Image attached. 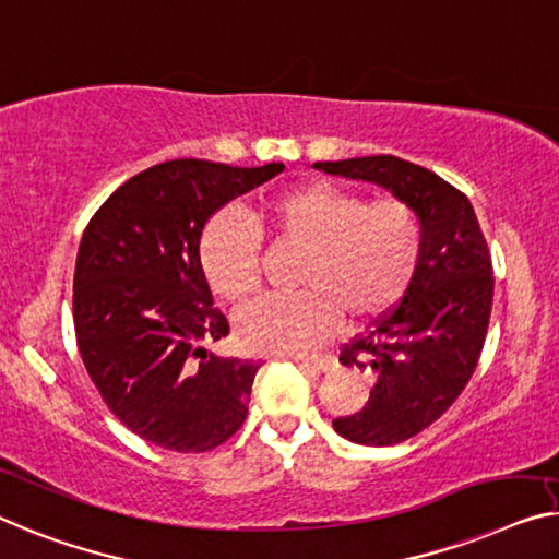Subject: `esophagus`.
Instances as JSON below:
<instances>
[{"instance_id":"1","label":"esophagus","mask_w":559,"mask_h":559,"mask_svg":"<svg viewBox=\"0 0 559 559\" xmlns=\"http://www.w3.org/2000/svg\"><path fill=\"white\" fill-rule=\"evenodd\" d=\"M294 361H298L301 366H311V369H319V371H329L333 366V359L326 354H316V356H296Z\"/></svg>"}]
</instances>
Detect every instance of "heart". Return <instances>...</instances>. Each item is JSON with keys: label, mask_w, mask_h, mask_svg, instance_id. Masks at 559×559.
<instances>
[{"label": "heart", "mask_w": 559, "mask_h": 559, "mask_svg": "<svg viewBox=\"0 0 559 559\" xmlns=\"http://www.w3.org/2000/svg\"><path fill=\"white\" fill-rule=\"evenodd\" d=\"M258 226L276 248H304L294 294L258 298L236 316L238 344L253 354H306L348 326L384 319L412 288L424 255V221L404 198L366 200L336 182L311 180L261 200ZM198 265L221 301L243 304L263 281L261 238L240 215L205 223Z\"/></svg>", "instance_id": "heart-1"}]
</instances>
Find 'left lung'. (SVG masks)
<instances>
[{
    "label": "left lung",
    "mask_w": 559,
    "mask_h": 559,
    "mask_svg": "<svg viewBox=\"0 0 559 559\" xmlns=\"http://www.w3.org/2000/svg\"><path fill=\"white\" fill-rule=\"evenodd\" d=\"M313 168L384 186L424 221L412 288L338 354L344 366L369 369L373 389L364 409L333 419V429L356 444H399L435 424L477 369L492 316V255L469 198L421 165L369 155Z\"/></svg>",
    "instance_id": "left-lung-1"
}]
</instances>
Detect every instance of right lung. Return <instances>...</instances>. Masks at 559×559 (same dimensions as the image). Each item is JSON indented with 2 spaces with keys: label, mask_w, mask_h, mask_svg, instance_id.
<instances>
[{
  "label": "right lung",
  "mask_w": 559,
  "mask_h": 559,
  "mask_svg": "<svg viewBox=\"0 0 559 559\" xmlns=\"http://www.w3.org/2000/svg\"><path fill=\"white\" fill-rule=\"evenodd\" d=\"M283 170L211 160L153 165L115 190L82 233L72 319L99 396L140 439L211 452L243 427L261 366L207 354L228 336L198 265L205 223Z\"/></svg>",
  "instance_id": "1"
}]
</instances>
